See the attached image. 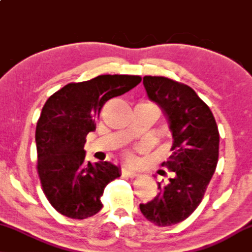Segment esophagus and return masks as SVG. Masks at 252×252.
Masks as SVG:
<instances>
[{
    "mask_svg": "<svg viewBox=\"0 0 252 252\" xmlns=\"http://www.w3.org/2000/svg\"><path fill=\"white\" fill-rule=\"evenodd\" d=\"M123 173L125 176L129 177V178H135V177L138 176V173L135 171V170H131V169H128V168H124L123 169Z\"/></svg>",
    "mask_w": 252,
    "mask_h": 252,
    "instance_id": "34e87169",
    "label": "esophagus"
}]
</instances>
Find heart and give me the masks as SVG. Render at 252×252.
<instances>
[{"label":"heart","instance_id":"1","mask_svg":"<svg viewBox=\"0 0 252 252\" xmlns=\"http://www.w3.org/2000/svg\"><path fill=\"white\" fill-rule=\"evenodd\" d=\"M125 157H126L127 158H128L129 161H133V160H134V154L131 153V152H126V153H125Z\"/></svg>","mask_w":252,"mask_h":252}]
</instances>
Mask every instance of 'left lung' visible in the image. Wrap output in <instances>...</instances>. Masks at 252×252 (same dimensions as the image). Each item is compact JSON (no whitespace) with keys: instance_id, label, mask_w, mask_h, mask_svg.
<instances>
[{"instance_id":"8db88e82","label":"left lung","mask_w":252,"mask_h":252,"mask_svg":"<svg viewBox=\"0 0 252 252\" xmlns=\"http://www.w3.org/2000/svg\"><path fill=\"white\" fill-rule=\"evenodd\" d=\"M149 98L162 108L172 133L173 153L162 166L173 172L160 192L139 205L158 226L183 222L202 203L219 161L220 134L210 107L190 87L164 76H144Z\"/></svg>"}]
</instances>
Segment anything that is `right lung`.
<instances>
[{
    "mask_svg": "<svg viewBox=\"0 0 252 252\" xmlns=\"http://www.w3.org/2000/svg\"><path fill=\"white\" fill-rule=\"evenodd\" d=\"M138 75H99L72 82L42 107L36 126L37 172L50 205L69 219L91 218L102 208L104 187L121 177L110 162L86 161L84 144L108 100L131 90Z\"/></svg>",
    "mask_w": 252,
    "mask_h": 252,
    "instance_id": "add662e5",
    "label": "right lung"
}]
</instances>
